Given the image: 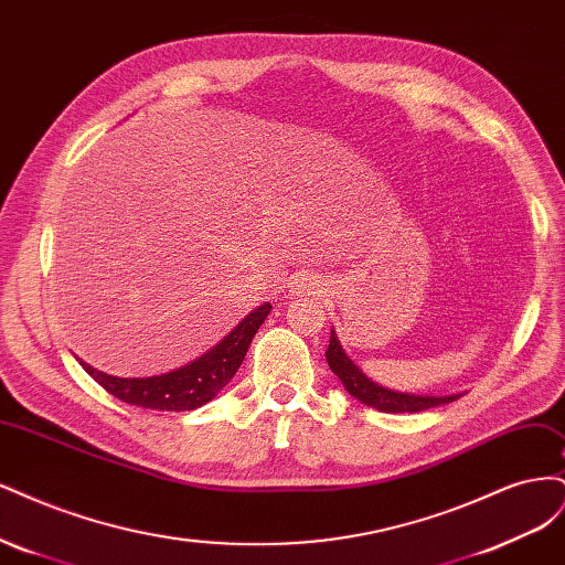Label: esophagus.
<instances>
[{"label": "esophagus", "mask_w": 565, "mask_h": 565, "mask_svg": "<svg viewBox=\"0 0 565 565\" xmlns=\"http://www.w3.org/2000/svg\"><path fill=\"white\" fill-rule=\"evenodd\" d=\"M321 288H323V284H321V279L317 277V275H296L294 277V281H290V294L294 296H317V294H321Z\"/></svg>", "instance_id": "1"}]
</instances>
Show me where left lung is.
<instances>
[{"mask_svg":"<svg viewBox=\"0 0 565 565\" xmlns=\"http://www.w3.org/2000/svg\"><path fill=\"white\" fill-rule=\"evenodd\" d=\"M326 361H329L331 371L340 377L344 390H348L354 398H359L361 404L385 411V413H420L434 406L450 404L455 398L462 396V394H444V396L411 394V392H396V390L377 385V382H373L366 373H363L348 356V352L342 350V344L333 329H331L329 350H326Z\"/></svg>","mask_w":565,"mask_h":565,"instance_id":"left-lung-1","label":"left lung"}]
</instances>
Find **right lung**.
I'll return each mask as SVG.
<instances>
[{"instance_id": "obj_1", "label": "right lung", "mask_w": 565, "mask_h": 565, "mask_svg": "<svg viewBox=\"0 0 565 565\" xmlns=\"http://www.w3.org/2000/svg\"><path fill=\"white\" fill-rule=\"evenodd\" d=\"M269 312L271 305L263 302L236 323L234 329L206 354L161 375L117 377L88 366L79 356L77 361L105 392H110L124 404L150 411H194L209 404L211 398H215V394L227 385L236 371H239L253 335L258 333Z\"/></svg>"}]
</instances>
